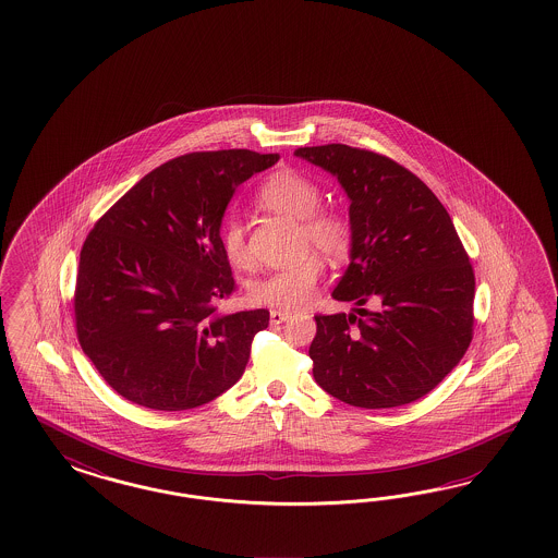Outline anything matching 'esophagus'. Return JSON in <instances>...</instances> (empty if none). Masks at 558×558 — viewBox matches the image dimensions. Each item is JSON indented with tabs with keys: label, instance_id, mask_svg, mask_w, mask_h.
Instances as JSON below:
<instances>
[{
	"label": "esophagus",
	"instance_id": "1",
	"mask_svg": "<svg viewBox=\"0 0 558 558\" xmlns=\"http://www.w3.org/2000/svg\"><path fill=\"white\" fill-rule=\"evenodd\" d=\"M288 317H290V313H287V311H280V308H271L270 311V322L274 325L287 322Z\"/></svg>",
	"mask_w": 558,
	"mask_h": 558
}]
</instances>
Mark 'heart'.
<instances>
[{"label":"heart","mask_w":558,"mask_h":558,"mask_svg":"<svg viewBox=\"0 0 558 558\" xmlns=\"http://www.w3.org/2000/svg\"><path fill=\"white\" fill-rule=\"evenodd\" d=\"M257 204L262 208L284 215L288 219L301 222V243L313 247L327 259H341L350 252L352 229L348 220L338 213L319 210L322 190L315 182L296 171H278L259 187ZM222 254L235 268H247L252 254L245 241V227L241 220L231 219L220 233ZM323 276L322 259L317 255H306L299 264L270 271L255 278L247 288L250 301L255 304L276 306L282 311H296L313 301L315 288Z\"/></svg>","instance_id":"1"}]
</instances>
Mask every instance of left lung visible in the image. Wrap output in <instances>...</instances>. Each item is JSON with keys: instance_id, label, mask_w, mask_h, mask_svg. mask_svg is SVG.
I'll list each match as a JSON object with an SVG mask.
<instances>
[{"instance_id": "left-lung-1", "label": "left lung", "mask_w": 558, "mask_h": 558, "mask_svg": "<svg viewBox=\"0 0 558 558\" xmlns=\"http://www.w3.org/2000/svg\"><path fill=\"white\" fill-rule=\"evenodd\" d=\"M350 198V266L331 296L354 313L317 315V385L348 405H407L450 374L473 339L474 274L454 222L409 169L348 145L301 147ZM372 300L374 312L361 306Z\"/></svg>"}]
</instances>
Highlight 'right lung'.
<instances>
[{"instance_id": "right-lung-1", "label": "right lung", "mask_w": 558, "mask_h": 558, "mask_svg": "<svg viewBox=\"0 0 558 558\" xmlns=\"http://www.w3.org/2000/svg\"><path fill=\"white\" fill-rule=\"evenodd\" d=\"M278 153H187L149 171L85 239L75 327L85 355L126 401L184 411L231 389L266 308L222 315L235 280L220 225L236 186Z\"/></svg>"}]
</instances>
